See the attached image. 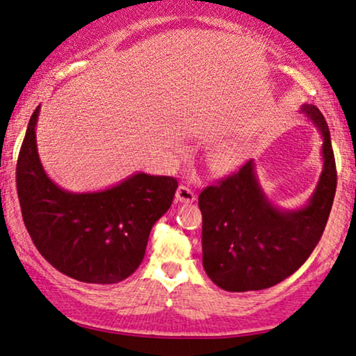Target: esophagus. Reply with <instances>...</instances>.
Segmentation results:
<instances>
[{"label": "esophagus", "instance_id": "1", "mask_svg": "<svg viewBox=\"0 0 356 356\" xmlns=\"http://www.w3.org/2000/svg\"><path fill=\"white\" fill-rule=\"evenodd\" d=\"M175 200L177 202H184V204H193L195 200V194L193 189H189L188 186H178L177 189V195H175Z\"/></svg>", "mask_w": 356, "mask_h": 356}]
</instances>
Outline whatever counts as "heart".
Masks as SVG:
<instances>
[{"label": "heart", "instance_id": "heart-1", "mask_svg": "<svg viewBox=\"0 0 356 356\" xmlns=\"http://www.w3.org/2000/svg\"><path fill=\"white\" fill-rule=\"evenodd\" d=\"M218 162L227 163L229 162V156L227 154H220V156H218Z\"/></svg>", "mask_w": 356, "mask_h": 356}]
</instances>
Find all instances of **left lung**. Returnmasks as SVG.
<instances>
[{"label":"left lung","instance_id":"1","mask_svg":"<svg viewBox=\"0 0 356 356\" xmlns=\"http://www.w3.org/2000/svg\"><path fill=\"white\" fill-rule=\"evenodd\" d=\"M300 111L323 136V172L304 209L273 207L256 179L253 161L199 195L204 269L226 291H256L283 282L307 261L323 235L337 186L334 152L320 109L304 105Z\"/></svg>","mask_w":356,"mask_h":356}]
</instances>
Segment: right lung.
I'll use <instances>...</instances> for the list:
<instances>
[{
	"instance_id": "add662e5",
	"label": "right lung",
	"mask_w": 356,
	"mask_h": 356,
	"mask_svg": "<svg viewBox=\"0 0 356 356\" xmlns=\"http://www.w3.org/2000/svg\"><path fill=\"white\" fill-rule=\"evenodd\" d=\"M40 108L22 143L15 181L22 216L38 251L74 280L113 285L138 269L154 222L170 209L173 177L135 173L100 193L74 194L47 177L36 149Z\"/></svg>"
}]
</instances>
